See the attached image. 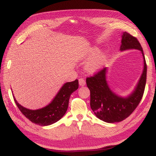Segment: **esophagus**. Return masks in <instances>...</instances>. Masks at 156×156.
I'll list each match as a JSON object with an SVG mask.
<instances>
[{"label": "esophagus", "mask_w": 156, "mask_h": 156, "mask_svg": "<svg viewBox=\"0 0 156 156\" xmlns=\"http://www.w3.org/2000/svg\"><path fill=\"white\" fill-rule=\"evenodd\" d=\"M85 84H86V82L83 78L79 79V84H80V86H82V87L84 86L85 85Z\"/></svg>", "instance_id": "34e87169"}]
</instances>
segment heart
<instances>
[{"label":"heart","mask_w":156,"mask_h":156,"mask_svg":"<svg viewBox=\"0 0 156 156\" xmlns=\"http://www.w3.org/2000/svg\"><path fill=\"white\" fill-rule=\"evenodd\" d=\"M98 50L94 49L90 53V56L93 57L97 54ZM105 58L104 56H100L96 58V59L91 60L90 62L88 63L87 65V69L89 72H95L99 69L102 67V65L105 62Z\"/></svg>","instance_id":"heart-1"}]
</instances>
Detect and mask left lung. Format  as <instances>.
Segmentation results:
<instances>
[{
    "instance_id": "1",
    "label": "left lung",
    "mask_w": 156,
    "mask_h": 156,
    "mask_svg": "<svg viewBox=\"0 0 156 156\" xmlns=\"http://www.w3.org/2000/svg\"><path fill=\"white\" fill-rule=\"evenodd\" d=\"M120 50L136 49L142 51L144 58V69L135 91L127 98L118 96L111 91L106 81V68L86 79L90 90V106L95 115L106 122L113 123L128 118L138 107L143 96L147 80V63L142 47L136 37L124 32Z\"/></svg>"
}]
</instances>
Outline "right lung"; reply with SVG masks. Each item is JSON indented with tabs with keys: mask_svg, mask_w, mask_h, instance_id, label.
<instances>
[{
	"mask_svg": "<svg viewBox=\"0 0 156 156\" xmlns=\"http://www.w3.org/2000/svg\"><path fill=\"white\" fill-rule=\"evenodd\" d=\"M78 88V80L65 83L49 105L41 109L30 110L21 106L14 98L21 113L31 122L41 126H47L58 121L67 112L71 94Z\"/></svg>",
	"mask_w": 156,
	"mask_h": 156,
	"instance_id": "right-lung-1",
	"label": "right lung"
}]
</instances>
